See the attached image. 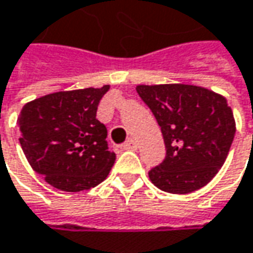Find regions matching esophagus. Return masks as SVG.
<instances>
[{
    "mask_svg": "<svg viewBox=\"0 0 253 253\" xmlns=\"http://www.w3.org/2000/svg\"><path fill=\"white\" fill-rule=\"evenodd\" d=\"M123 149L125 150H136L137 149V141L134 139H128V140L123 144Z\"/></svg>",
    "mask_w": 253,
    "mask_h": 253,
    "instance_id": "34e87169",
    "label": "esophagus"
}]
</instances>
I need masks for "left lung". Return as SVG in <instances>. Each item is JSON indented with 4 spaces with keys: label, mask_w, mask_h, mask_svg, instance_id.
I'll use <instances>...</instances> for the list:
<instances>
[{
    "label": "left lung",
    "mask_w": 253,
    "mask_h": 253,
    "mask_svg": "<svg viewBox=\"0 0 253 253\" xmlns=\"http://www.w3.org/2000/svg\"><path fill=\"white\" fill-rule=\"evenodd\" d=\"M136 90L155 114L166 146L165 160L149 171L152 183L179 195L208 185L225 163L236 131L226 98L189 84Z\"/></svg>",
    "instance_id": "obj_1"
}]
</instances>
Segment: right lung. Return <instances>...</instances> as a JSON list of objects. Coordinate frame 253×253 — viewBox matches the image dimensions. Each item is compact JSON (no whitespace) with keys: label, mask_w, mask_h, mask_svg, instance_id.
I'll return each instance as SVG.
<instances>
[{"label":"right lung","mask_w":253,"mask_h":253,"mask_svg":"<svg viewBox=\"0 0 253 253\" xmlns=\"http://www.w3.org/2000/svg\"><path fill=\"white\" fill-rule=\"evenodd\" d=\"M109 85L58 91L27 103L20 112V144L31 168L64 192L101 183L116 160L107 128L96 119Z\"/></svg>","instance_id":"right-lung-1"}]
</instances>
